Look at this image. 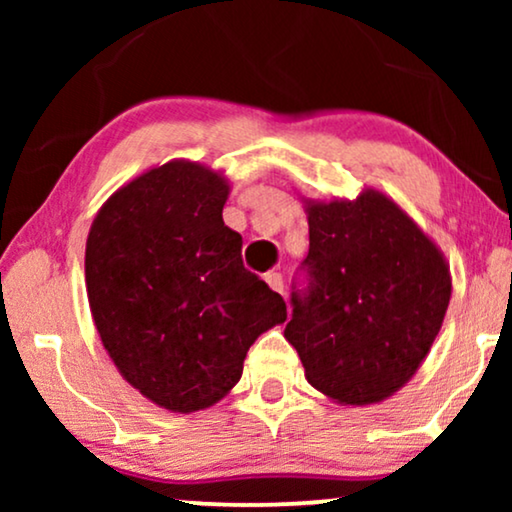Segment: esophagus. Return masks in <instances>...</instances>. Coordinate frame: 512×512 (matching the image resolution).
Returning <instances> with one entry per match:
<instances>
[{"instance_id":"obj_1","label":"esophagus","mask_w":512,"mask_h":512,"mask_svg":"<svg viewBox=\"0 0 512 512\" xmlns=\"http://www.w3.org/2000/svg\"><path fill=\"white\" fill-rule=\"evenodd\" d=\"M265 282H268L272 291L284 293V279H282V275H279V272H268V275H265Z\"/></svg>"}]
</instances>
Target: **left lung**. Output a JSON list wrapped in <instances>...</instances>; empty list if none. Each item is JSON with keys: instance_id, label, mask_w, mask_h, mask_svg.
Segmentation results:
<instances>
[{"instance_id": "obj_1", "label": "left lung", "mask_w": 512, "mask_h": 512, "mask_svg": "<svg viewBox=\"0 0 512 512\" xmlns=\"http://www.w3.org/2000/svg\"><path fill=\"white\" fill-rule=\"evenodd\" d=\"M305 293L293 291L284 338L314 389L370 405L410 382L443 326L452 277L436 242L389 195L305 200Z\"/></svg>"}]
</instances>
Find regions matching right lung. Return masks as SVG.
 <instances>
[{"mask_svg": "<svg viewBox=\"0 0 512 512\" xmlns=\"http://www.w3.org/2000/svg\"><path fill=\"white\" fill-rule=\"evenodd\" d=\"M228 179L193 160L151 167L97 212L86 242L90 314L118 373L170 412L205 410L286 303L242 265L223 223Z\"/></svg>", "mask_w": 512, "mask_h": 512, "instance_id": "add662e5", "label": "right lung"}]
</instances>
